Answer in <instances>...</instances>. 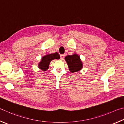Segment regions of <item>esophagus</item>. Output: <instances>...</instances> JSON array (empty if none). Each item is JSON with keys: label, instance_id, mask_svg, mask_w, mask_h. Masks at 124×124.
<instances>
[{"label": "esophagus", "instance_id": "34e87169", "mask_svg": "<svg viewBox=\"0 0 124 124\" xmlns=\"http://www.w3.org/2000/svg\"><path fill=\"white\" fill-rule=\"evenodd\" d=\"M64 57H65V55H64V54H61V55H60V58H61V59L63 60L64 59Z\"/></svg>", "mask_w": 124, "mask_h": 124}]
</instances>
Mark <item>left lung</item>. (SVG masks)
Masks as SVG:
<instances>
[{
    "label": "left lung",
    "mask_w": 124,
    "mask_h": 124,
    "mask_svg": "<svg viewBox=\"0 0 124 124\" xmlns=\"http://www.w3.org/2000/svg\"><path fill=\"white\" fill-rule=\"evenodd\" d=\"M65 59L68 64L69 70L72 73L79 71L83 68V63L77 54L67 55Z\"/></svg>",
    "instance_id": "1"
}]
</instances>
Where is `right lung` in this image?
Listing matches in <instances>:
<instances>
[{"mask_svg":"<svg viewBox=\"0 0 124 124\" xmlns=\"http://www.w3.org/2000/svg\"><path fill=\"white\" fill-rule=\"evenodd\" d=\"M60 55L58 53L47 54L43 56L41 59V62L39 63V68L42 71H47L49 68L50 62L52 60L59 59Z\"/></svg>","mask_w":124,"mask_h":124,"instance_id":"obj_1","label":"right lung"}]
</instances>
